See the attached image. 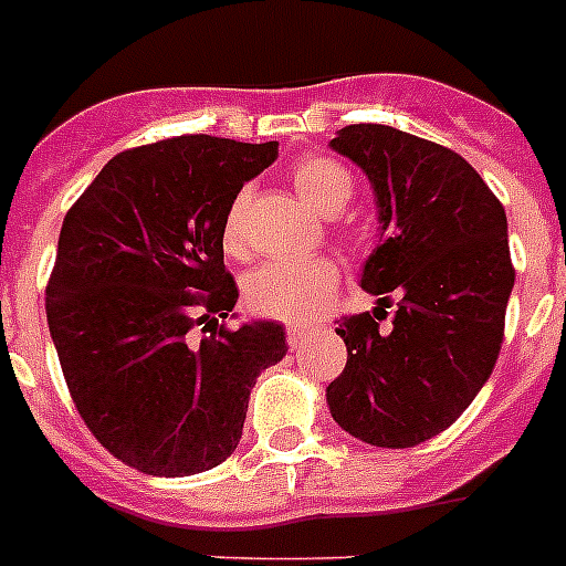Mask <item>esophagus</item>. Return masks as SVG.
Listing matches in <instances>:
<instances>
[{"instance_id": "1", "label": "esophagus", "mask_w": 566, "mask_h": 566, "mask_svg": "<svg viewBox=\"0 0 566 566\" xmlns=\"http://www.w3.org/2000/svg\"><path fill=\"white\" fill-rule=\"evenodd\" d=\"M314 334H317V331L305 328V325H292V328L286 331V342L289 347H303Z\"/></svg>"}]
</instances>
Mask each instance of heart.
<instances>
[{
	"label": "heart",
	"instance_id": "obj_1",
	"mask_svg": "<svg viewBox=\"0 0 566 566\" xmlns=\"http://www.w3.org/2000/svg\"><path fill=\"white\" fill-rule=\"evenodd\" d=\"M292 185L305 205L323 216H336L354 199L356 181L350 170L331 157L311 154L294 163ZM249 190H238L224 210L221 221V243L230 255H241L247 247L243 238V216H247ZM345 241H354V232H342ZM339 286V266L334 258H303V261H266L255 266L243 280L247 308L258 317L283 319V323H305L317 317Z\"/></svg>",
	"mask_w": 566,
	"mask_h": 566
}]
</instances>
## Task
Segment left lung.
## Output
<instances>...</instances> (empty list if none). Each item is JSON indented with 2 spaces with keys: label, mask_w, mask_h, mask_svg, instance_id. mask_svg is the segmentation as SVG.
<instances>
[{
  "label": "left lung",
  "mask_w": 566,
  "mask_h": 566,
  "mask_svg": "<svg viewBox=\"0 0 566 566\" xmlns=\"http://www.w3.org/2000/svg\"><path fill=\"white\" fill-rule=\"evenodd\" d=\"M331 148L373 181L381 243L361 274L378 308L336 319L347 365L325 396L345 432L409 449L452 427L500 359L516 277L505 207L432 139L356 123ZM392 302L391 328L378 329Z\"/></svg>",
  "instance_id": "1"
}]
</instances>
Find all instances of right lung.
I'll use <instances>...</instances> for the list:
<instances>
[{
    "label": "right lung",
    "instance_id": "right-lung-1",
    "mask_svg": "<svg viewBox=\"0 0 566 566\" xmlns=\"http://www.w3.org/2000/svg\"><path fill=\"white\" fill-rule=\"evenodd\" d=\"M274 157L277 143L159 139L108 159L66 212L46 325L83 423L132 469L188 476L224 463L255 378L286 356L277 323L216 319L238 300L224 210ZM201 322L211 336L196 340Z\"/></svg>",
    "mask_w": 566,
    "mask_h": 566
}]
</instances>
